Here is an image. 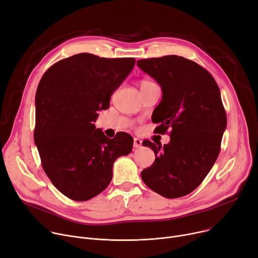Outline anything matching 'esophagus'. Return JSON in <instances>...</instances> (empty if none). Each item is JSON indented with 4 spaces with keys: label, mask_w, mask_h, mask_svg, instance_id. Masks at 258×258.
Wrapping results in <instances>:
<instances>
[{
    "label": "esophagus",
    "mask_w": 258,
    "mask_h": 258,
    "mask_svg": "<svg viewBox=\"0 0 258 258\" xmlns=\"http://www.w3.org/2000/svg\"><path fill=\"white\" fill-rule=\"evenodd\" d=\"M142 146V140L138 139V138H135L134 139V147L135 148H140Z\"/></svg>",
    "instance_id": "obj_1"
}]
</instances>
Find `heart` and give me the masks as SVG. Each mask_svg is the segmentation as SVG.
<instances>
[{
	"instance_id": "1",
	"label": "heart",
	"mask_w": 258,
	"mask_h": 258,
	"mask_svg": "<svg viewBox=\"0 0 258 258\" xmlns=\"http://www.w3.org/2000/svg\"><path fill=\"white\" fill-rule=\"evenodd\" d=\"M152 84H154V83L149 80H142V81H140L139 85H140V88H143V87H147V86H150Z\"/></svg>"
}]
</instances>
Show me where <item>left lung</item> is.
Segmentation results:
<instances>
[{"instance_id": "left-lung-1", "label": "left lung", "mask_w": 258, "mask_h": 258, "mask_svg": "<svg viewBox=\"0 0 258 258\" xmlns=\"http://www.w3.org/2000/svg\"><path fill=\"white\" fill-rule=\"evenodd\" d=\"M161 86L163 96L151 120L160 134L170 132V142L148 140L153 164L141 177L152 191L166 198L193 192L214 166L227 124L221 93L213 76L194 61L176 55L137 61Z\"/></svg>"}]
</instances>
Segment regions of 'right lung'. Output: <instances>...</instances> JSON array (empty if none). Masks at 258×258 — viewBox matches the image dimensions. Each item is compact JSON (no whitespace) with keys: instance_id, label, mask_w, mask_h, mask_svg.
I'll return each instance as SVG.
<instances>
[{"instance_id":"1","label":"right lung","mask_w":258,"mask_h":258,"mask_svg":"<svg viewBox=\"0 0 258 258\" xmlns=\"http://www.w3.org/2000/svg\"><path fill=\"white\" fill-rule=\"evenodd\" d=\"M135 63L134 58L82 53L60 60L42 76L34 141L44 172L66 197L86 201L101 193L112 180L114 162L132 151L131 135L120 132L110 139L93 122Z\"/></svg>"}]
</instances>
